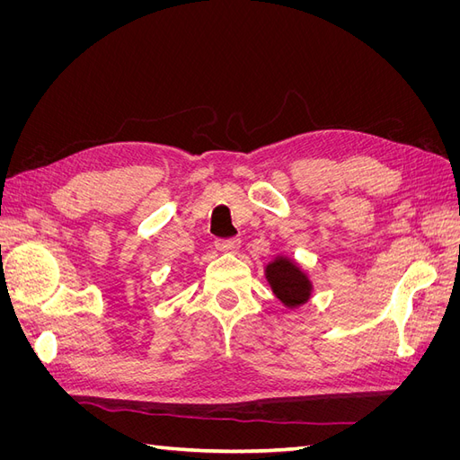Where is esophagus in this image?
<instances>
[{
    "label": "esophagus",
    "instance_id": "34e87169",
    "mask_svg": "<svg viewBox=\"0 0 460 460\" xmlns=\"http://www.w3.org/2000/svg\"><path fill=\"white\" fill-rule=\"evenodd\" d=\"M215 245H217V249H220V252L230 253L240 247V240L238 238H220L215 242Z\"/></svg>",
    "mask_w": 460,
    "mask_h": 460
}]
</instances>
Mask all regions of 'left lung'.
Returning <instances> with one entry per match:
<instances>
[{
  "mask_svg": "<svg viewBox=\"0 0 460 460\" xmlns=\"http://www.w3.org/2000/svg\"><path fill=\"white\" fill-rule=\"evenodd\" d=\"M267 278L278 299L286 303L288 307H297V305L309 299V280L303 276V272H299L294 262L276 259L267 269Z\"/></svg>",
  "mask_w": 460,
  "mask_h": 460,
  "instance_id": "left-lung-1",
  "label": "left lung"
}]
</instances>
